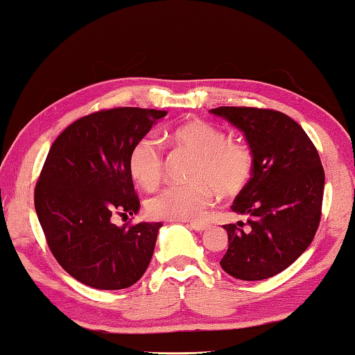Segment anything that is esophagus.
<instances>
[{
	"label": "esophagus",
	"instance_id": "1",
	"mask_svg": "<svg viewBox=\"0 0 355 355\" xmlns=\"http://www.w3.org/2000/svg\"><path fill=\"white\" fill-rule=\"evenodd\" d=\"M189 226H190L191 229H195V231H198V232H202V231H206V229H207V225H206V223H196V221H191V223H189Z\"/></svg>",
	"mask_w": 355,
	"mask_h": 355
}]
</instances>
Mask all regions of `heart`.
I'll use <instances>...</instances> for the list:
<instances>
[{"mask_svg": "<svg viewBox=\"0 0 355 355\" xmlns=\"http://www.w3.org/2000/svg\"><path fill=\"white\" fill-rule=\"evenodd\" d=\"M174 148L195 155L184 185H171L148 201V212L160 220H200L214 201L235 196L250 182L254 170L251 149L245 143L227 140L221 128L202 120H190L165 134ZM129 170L143 189H155L164 179L165 154L160 141L143 135L129 153Z\"/></svg>", "mask_w": 355, "mask_h": 355, "instance_id": "obj_1", "label": "heart"}]
</instances>
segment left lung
<instances>
[{"label": "left lung", "mask_w": 355, "mask_h": 355, "mask_svg": "<svg viewBox=\"0 0 355 355\" xmlns=\"http://www.w3.org/2000/svg\"><path fill=\"white\" fill-rule=\"evenodd\" d=\"M212 114L243 130L254 159L252 178L231 206L248 221L223 226L229 248L220 265L241 281H262L288 268L312 243L324 170L306 130L282 112L221 105Z\"/></svg>", "instance_id": "obj_1"}]
</instances>
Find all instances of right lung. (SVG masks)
<instances>
[{
    "label": "right lung",
    "mask_w": 355,
    "mask_h": 355,
    "mask_svg": "<svg viewBox=\"0 0 355 355\" xmlns=\"http://www.w3.org/2000/svg\"><path fill=\"white\" fill-rule=\"evenodd\" d=\"M165 115L101 109L73 121L49 148L34 190L35 212L54 259L89 287L128 288L151 262L160 223L118 227L112 220L139 210L129 153Z\"/></svg>",
    "instance_id": "add662e5"
}]
</instances>
